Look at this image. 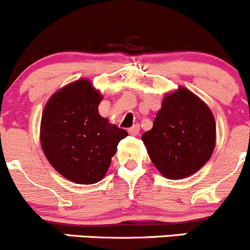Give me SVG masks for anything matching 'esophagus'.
Here are the masks:
<instances>
[{
  "instance_id": "1",
  "label": "esophagus",
  "mask_w": 250,
  "mask_h": 250,
  "mask_svg": "<svg viewBox=\"0 0 250 250\" xmlns=\"http://www.w3.org/2000/svg\"><path fill=\"white\" fill-rule=\"evenodd\" d=\"M139 130H140V125H139V123H135V125H132V127L128 129V132H129L130 134H133V135H138Z\"/></svg>"
}]
</instances>
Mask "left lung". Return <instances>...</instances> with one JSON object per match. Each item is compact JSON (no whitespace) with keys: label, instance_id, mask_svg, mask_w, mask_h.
I'll return each mask as SVG.
<instances>
[{"label":"left lung","instance_id":"8db88e82","mask_svg":"<svg viewBox=\"0 0 250 250\" xmlns=\"http://www.w3.org/2000/svg\"><path fill=\"white\" fill-rule=\"evenodd\" d=\"M143 141L153 164L170 180L190 176L213 152L215 122L211 110L190 91L167 94Z\"/></svg>","mask_w":250,"mask_h":250}]
</instances>
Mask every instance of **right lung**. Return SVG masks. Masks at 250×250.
<instances>
[{
	"mask_svg": "<svg viewBox=\"0 0 250 250\" xmlns=\"http://www.w3.org/2000/svg\"><path fill=\"white\" fill-rule=\"evenodd\" d=\"M102 96L78 80L50 98L41 123V143L50 164L67 180L93 185L106 173L118 143L128 135L98 112Z\"/></svg>",
	"mask_w": 250,
	"mask_h": 250,
	"instance_id": "right-lung-1",
	"label": "right lung"
}]
</instances>
